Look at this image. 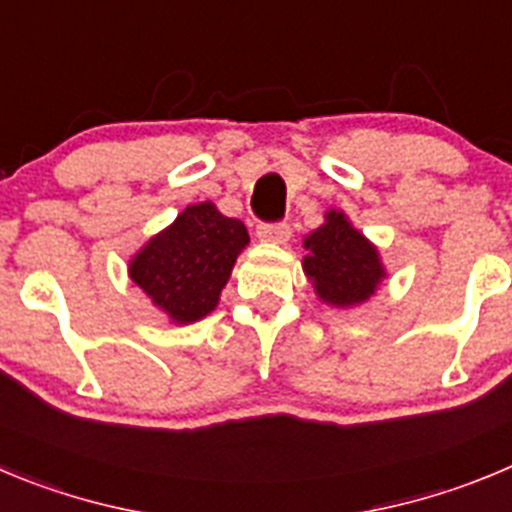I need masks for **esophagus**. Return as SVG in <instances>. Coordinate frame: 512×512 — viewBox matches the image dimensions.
Masks as SVG:
<instances>
[{"label": "esophagus", "mask_w": 512, "mask_h": 512, "mask_svg": "<svg viewBox=\"0 0 512 512\" xmlns=\"http://www.w3.org/2000/svg\"><path fill=\"white\" fill-rule=\"evenodd\" d=\"M256 236L269 243H287L292 238V228L287 223H259Z\"/></svg>", "instance_id": "34e87169"}]
</instances>
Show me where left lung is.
Wrapping results in <instances>:
<instances>
[{
  "label": "left lung",
  "instance_id": "1",
  "mask_svg": "<svg viewBox=\"0 0 512 512\" xmlns=\"http://www.w3.org/2000/svg\"><path fill=\"white\" fill-rule=\"evenodd\" d=\"M304 248H309L304 274L312 279L317 294L337 307L365 302L383 279L378 251L335 210H330L327 223L304 241Z\"/></svg>",
  "mask_w": 512,
  "mask_h": 512
}]
</instances>
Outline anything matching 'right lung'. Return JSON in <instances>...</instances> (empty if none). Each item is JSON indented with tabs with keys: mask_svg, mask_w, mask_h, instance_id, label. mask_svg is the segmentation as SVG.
Instances as JSON below:
<instances>
[{
	"mask_svg": "<svg viewBox=\"0 0 512 512\" xmlns=\"http://www.w3.org/2000/svg\"><path fill=\"white\" fill-rule=\"evenodd\" d=\"M246 243L241 220L220 215L213 203L190 205L134 256L129 274L159 309L187 325L213 312Z\"/></svg>",
	"mask_w": 512,
	"mask_h": 512,
	"instance_id": "add662e5",
	"label": "right lung"
}]
</instances>
